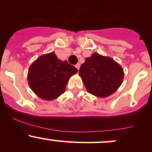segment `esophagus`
Returning a JSON list of instances; mask_svg holds the SVG:
<instances>
[{
  "label": "esophagus",
  "instance_id": "obj_1",
  "mask_svg": "<svg viewBox=\"0 0 152 152\" xmlns=\"http://www.w3.org/2000/svg\"><path fill=\"white\" fill-rule=\"evenodd\" d=\"M76 67L78 69V70H79V68H80V64H79V63L76 64Z\"/></svg>",
  "mask_w": 152,
  "mask_h": 152
}]
</instances>
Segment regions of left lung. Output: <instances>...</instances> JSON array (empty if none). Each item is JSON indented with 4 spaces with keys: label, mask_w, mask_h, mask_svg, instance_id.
Returning <instances> with one entry per match:
<instances>
[{
    "label": "left lung",
    "mask_w": 152,
    "mask_h": 152,
    "mask_svg": "<svg viewBox=\"0 0 152 152\" xmlns=\"http://www.w3.org/2000/svg\"><path fill=\"white\" fill-rule=\"evenodd\" d=\"M87 91L99 98L114 93L123 82L124 70L112 58L93 53L79 69Z\"/></svg>",
    "instance_id": "left-lung-1"
}]
</instances>
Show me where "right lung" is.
I'll use <instances>...</instances> for the list:
<instances>
[{
	"mask_svg": "<svg viewBox=\"0 0 152 152\" xmlns=\"http://www.w3.org/2000/svg\"><path fill=\"white\" fill-rule=\"evenodd\" d=\"M77 71L51 52L40 56L31 65L27 78L29 87L38 97L51 101L65 93L69 79Z\"/></svg>",
	"mask_w": 152,
	"mask_h": 152,
	"instance_id": "obj_1",
	"label": "right lung"
}]
</instances>
